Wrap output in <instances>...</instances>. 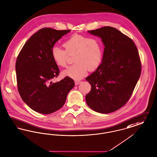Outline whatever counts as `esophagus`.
<instances>
[{
	"label": "esophagus",
	"mask_w": 157,
	"mask_h": 157,
	"mask_svg": "<svg viewBox=\"0 0 157 157\" xmlns=\"http://www.w3.org/2000/svg\"><path fill=\"white\" fill-rule=\"evenodd\" d=\"M75 85H78L80 82H81V81H80V80H75Z\"/></svg>",
	"instance_id": "34e87169"
}]
</instances>
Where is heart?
<instances>
[{
    "label": "heart",
    "mask_w": 157,
    "mask_h": 157,
    "mask_svg": "<svg viewBox=\"0 0 157 157\" xmlns=\"http://www.w3.org/2000/svg\"><path fill=\"white\" fill-rule=\"evenodd\" d=\"M66 50L54 47L51 56L58 66L66 67L68 56L74 55L75 64L63 72L64 76L80 80L86 75L88 69L96 70L100 66L103 57V45L98 38H90L75 33L63 43Z\"/></svg>",
    "instance_id": "b5f03b06"
}]
</instances>
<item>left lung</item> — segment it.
Listing matches in <instances>:
<instances>
[{
  "instance_id": "8db88e82",
  "label": "left lung",
  "mask_w": 157,
  "mask_h": 157,
  "mask_svg": "<svg viewBox=\"0 0 157 157\" xmlns=\"http://www.w3.org/2000/svg\"><path fill=\"white\" fill-rule=\"evenodd\" d=\"M88 32L101 39L105 49L101 64L86 78L91 87L86 103L97 112H113L127 103L140 78L139 52L134 42L115 28Z\"/></svg>"
}]
</instances>
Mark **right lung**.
<instances>
[{
  "label": "right lung",
  "instance_id": "obj_1",
  "mask_svg": "<svg viewBox=\"0 0 157 157\" xmlns=\"http://www.w3.org/2000/svg\"><path fill=\"white\" fill-rule=\"evenodd\" d=\"M70 30L44 28L26 42L16 61L17 85L23 101L34 111L52 113L64 105L74 80L66 77L53 82L59 73L51 56L54 44Z\"/></svg>",
  "mask_w": 157,
  "mask_h": 157
}]
</instances>
